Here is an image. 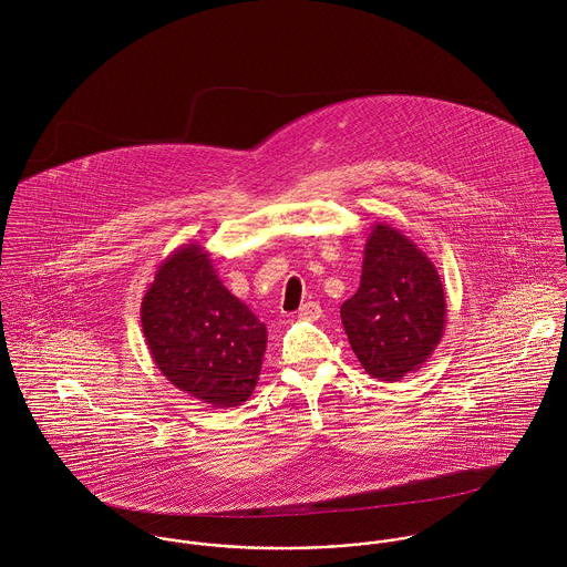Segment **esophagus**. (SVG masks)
Wrapping results in <instances>:
<instances>
[{
	"instance_id": "obj_1",
	"label": "esophagus",
	"mask_w": 567,
	"mask_h": 567,
	"mask_svg": "<svg viewBox=\"0 0 567 567\" xmlns=\"http://www.w3.org/2000/svg\"><path fill=\"white\" fill-rule=\"evenodd\" d=\"M321 315H323V310H321V303H317V301H308L299 308V319H303V321H319Z\"/></svg>"
}]
</instances>
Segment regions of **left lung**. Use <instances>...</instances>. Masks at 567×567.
Returning a JSON list of instances; mask_svg holds the SVG:
<instances>
[{"instance_id": "obj_1", "label": "left lung", "mask_w": 567, "mask_h": 567, "mask_svg": "<svg viewBox=\"0 0 567 567\" xmlns=\"http://www.w3.org/2000/svg\"><path fill=\"white\" fill-rule=\"evenodd\" d=\"M349 344L380 382L419 371L443 338L447 303L430 257L391 225L378 223L364 244L360 286L340 306Z\"/></svg>"}]
</instances>
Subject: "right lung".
Returning <instances> with one entry per match:
<instances>
[{
    "mask_svg": "<svg viewBox=\"0 0 567 567\" xmlns=\"http://www.w3.org/2000/svg\"><path fill=\"white\" fill-rule=\"evenodd\" d=\"M142 327L163 378L212 408L243 405L257 386L266 324L220 281L209 250L174 248L142 299Z\"/></svg>",
    "mask_w": 567,
    "mask_h": 567,
    "instance_id": "1",
    "label": "right lung"
}]
</instances>
